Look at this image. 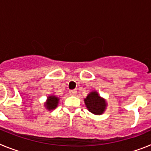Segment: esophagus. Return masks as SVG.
<instances>
[{
    "instance_id": "esophagus-1",
    "label": "esophagus",
    "mask_w": 151,
    "mask_h": 151,
    "mask_svg": "<svg viewBox=\"0 0 151 151\" xmlns=\"http://www.w3.org/2000/svg\"><path fill=\"white\" fill-rule=\"evenodd\" d=\"M69 94H71V95H73V96L76 95L77 91H76V90H71V91H69Z\"/></svg>"
}]
</instances>
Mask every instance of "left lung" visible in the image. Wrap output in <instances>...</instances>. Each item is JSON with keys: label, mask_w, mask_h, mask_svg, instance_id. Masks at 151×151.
Returning <instances> with one entry per match:
<instances>
[{"label": "left lung", "mask_w": 151, "mask_h": 151, "mask_svg": "<svg viewBox=\"0 0 151 151\" xmlns=\"http://www.w3.org/2000/svg\"><path fill=\"white\" fill-rule=\"evenodd\" d=\"M84 101L88 111L94 115H102L107 106L106 100L101 97L97 91H91Z\"/></svg>", "instance_id": "8db88e82"}]
</instances>
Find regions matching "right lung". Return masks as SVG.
Returning a JSON list of instances; mask_svg holds the SVG:
<instances>
[{
    "label": "right lung",
    "mask_w": 151,
    "mask_h": 151,
    "mask_svg": "<svg viewBox=\"0 0 151 151\" xmlns=\"http://www.w3.org/2000/svg\"><path fill=\"white\" fill-rule=\"evenodd\" d=\"M60 98L57 96L54 95V94H50V95L47 96L46 100V102L45 103V107L46 108L47 110L50 111L57 108L59 104Z\"/></svg>",
    "instance_id": "1"
}]
</instances>
